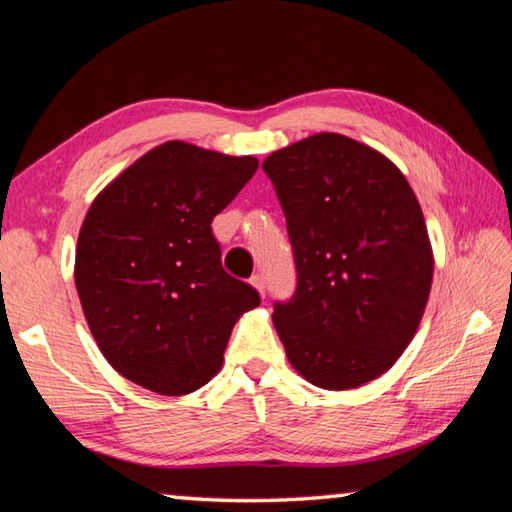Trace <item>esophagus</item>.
<instances>
[{"instance_id":"obj_1","label":"esophagus","mask_w":512,"mask_h":512,"mask_svg":"<svg viewBox=\"0 0 512 512\" xmlns=\"http://www.w3.org/2000/svg\"><path fill=\"white\" fill-rule=\"evenodd\" d=\"M250 284H253V287L259 291V296H264V291H266V282H264V275H253L250 277Z\"/></svg>"}]
</instances>
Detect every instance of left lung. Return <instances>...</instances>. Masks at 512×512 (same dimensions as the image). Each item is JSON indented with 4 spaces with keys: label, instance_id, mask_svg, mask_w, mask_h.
I'll use <instances>...</instances> for the list:
<instances>
[{
    "label": "left lung",
    "instance_id": "left-lung-1",
    "mask_svg": "<svg viewBox=\"0 0 512 512\" xmlns=\"http://www.w3.org/2000/svg\"><path fill=\"white\" fill-rule=\"evenodd\" d=\"M262 169L287 216L298 284L273 325L309 384H368L409 348L427 307L433 253L404 173L370 146L318 133Z\"/></svg>",
    "mask_w": 512,
    "mask_h": 512
}]
</instances>
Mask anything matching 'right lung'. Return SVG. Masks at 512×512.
<instances>
[{
	"label": "right lung",
	"instance_id": "add662e5",
	"mask_svg": "<svg viewBox=\"0 0 512 512\" xmlns=\"http://www.w3.org/2000/svg\"><path fill=\"white\" fill-rule=\"evenodd\" d=\"M259 162L164 142L94 198L74 280L99 350L119 375L187 395L221 370L239 316L259 293L221 266L212 219Z\"/></svg>",
	"mask_w": 512,
	"mask_h": 512
}]
</instances>
